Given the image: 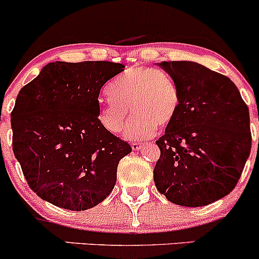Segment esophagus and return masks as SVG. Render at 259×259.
I'll list each match as a JSON object with an SVG mask.
<instances>
[{
    "mask_svg": "<svg viewBox=\"0 0 259 259\" xmlns=\"http://www.w3.org/2000/svg\"><path fill=\"white\" fill-rule=\"evenodd\" d=\"M143 146H144V144H143V143H138V142H133L132 143L133 150H139V149L143 148Z\"/></svg>",
    "mask_w": 259,
    "mask_h": 259,
    "instance_id": "1",
    "label": "esophagus"
}]
</instances>
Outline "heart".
Masks as SVG:
<instances>
[{
  "label": "heart",
  "instance_id": "1",
  "mask_svg": "<svg viewBox=\"0 0 259 259\" xmlns=\"http://www.w3.org/2000/svg\"><path fill=\"white\" fill-rule=\"evenodd\" d=\"M109 100L98 111L99 124L111 134L124 127L130 109L132 120L125 129L130 140L148 139L156 127L165 129L179 109V91L169 75L149 67H137L115 79L109 86Z\"/></svg>",
  "mask_w": 259,
  "mask_h": 259
}]
</instances>
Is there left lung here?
<instances>
[{
    "label": "left lung",
    "mask_w": 259,
    "mask_h": 259,
    "mask_svg": "<svg viewBox=\"0 0 259 259\" xmlns=\"http://www.w3.org/2000/svg\"><path fill=\"white\" fill-rule=\"evenodd\" d=\"M179 109L156 140L154 183L169 202L203 207L228 195L252 146L249 110L233 81L192 61H163Z\"/></svg>",
    "instance_id": "obj_1"
}]
</instances>
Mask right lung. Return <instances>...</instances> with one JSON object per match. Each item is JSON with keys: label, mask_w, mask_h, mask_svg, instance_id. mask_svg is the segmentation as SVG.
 I'll return each instance as SVG.
<instances>
[{"label": "right lung", "mask_w": 259, "mask_h": 259, "mask_svg": "<svg viewBox=\"0 0 259 259\" xmlns=\"http://www.w3.org/2000/svg\"><path fill=\"white\" fill-rule=\"evenodd\" d=\"M110 61L50 62L23 86L11 113L12 149L41 199L69 210L103 202L132 146L98 121L104 83L124 71Z\"/></svg>", "instance_id": "right-lung-1"}]
</instances>
